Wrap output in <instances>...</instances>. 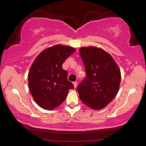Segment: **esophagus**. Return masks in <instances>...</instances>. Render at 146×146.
Instances as JSON below:
<instances>
[{
    "instance_id": "obj_1",
    "label": "esophagus",
    "mask_w": 146,
    "mask_h": 146,
    "mask_svg": "<svg viewBox=\"0 0 146 146\" xmlns=\"http://www.w3.org/2000/svg\"><path fill=\"white\" fill-rule=\"evenodd\" d=\"M73 85H74L75 88H76L77 86H78V82H73Z\"/></svg>"
}]
</instances>
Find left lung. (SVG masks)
I'll use <instances>...</instances> for the list:
<instances>
[{"label": "left lung", "instance_id": "obj_1", "mask_svg": "<svg viewBox=\"0 0 146 146\" xmlns=\"http://www.w3.org/2000/svg\"><path fill=\"white\" fill-rule=\"evenodd\" d=\"M86 71V78L77 90L80 100L94 110L104 108L119 91L121 73L118 66L107 52L90 46L80 49Z\"/></svg>", "mask_w": 146, "mask_h": 146}]
</instances>
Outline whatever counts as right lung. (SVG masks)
Returning <instances> with one entry per match:
<instances>
[{"instance_id": "right-lung-1", "label": "right lung", "mask_w": 146, "mask_h": 146, "mask_svg": "<svg viewBox=\"0 0 146 146\" xmlns=\"http://www.w3.org/2000/svg\"><path fill=\"white\" fill-rule=\"evenodd\" d=\"M75 51L70 46L56 45L41 52L31 65L28 74L29 91L42 108L52 110L60 106L68 90L74 88L62 65Z\"/></svg>"}]
</instances>
